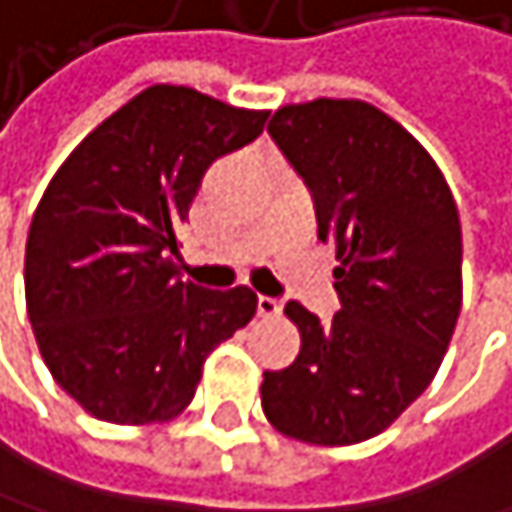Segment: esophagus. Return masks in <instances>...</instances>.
<instances>
[{
    "instance_id": "1",
    "label": "esophagus",
    "mask_w": 512,
    "mask_h": 512,
    "mask_svg": "<svg viewBox=\"0 0 512 512\" xmlns=\"http://www.w3.org/2000/svg\"><path fill=\"white\" fill-rule=\"evenodd\" d=\"M282 315V303L273 297H258V318H279Z\"/></svg>"
}]
</instances>
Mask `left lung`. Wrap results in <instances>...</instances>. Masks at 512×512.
<instances>
[{
    "label": "left lung",
    "instance_id": "1",
    "mask_svg": "<svg viewBox=\"0 0 512 512\" xmlns=\"http://www.w3.org/2000/svg\"><path fill=\"white\" fill-rule=\"evenodd\" d=\"M270 137L303 176L318 239L336 248L342 309L300 303V357L264 372L261 405L288 438L324 447L384 432L435 378L462 309V224L429 152L366 101L282 107Z\"/></svg>",
    "mask_w": 512,
    "mask_h": 512
}]
</instances>
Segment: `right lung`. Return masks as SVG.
I'll return each instance as SVG.
<instances>
[{
	"instance_id": "right-lung-1",
	"label": "right lung",
	"mask_w": 512,
	"mask_h": 512,
	"mask_svg": "<svg viewBox=\"0 0 512 512\" xmlns=\"http://www.w3.org/2000/svg\"><path fill=\"white\" fill-rule=\"evenodd\" d=\"M264 122L188 86H152L50 179L26 239V306L47 369L92 417H176L209 351L254 318L248 288L179 279L176 230L206 167Z\"/></svg>"
}]
</instances>
